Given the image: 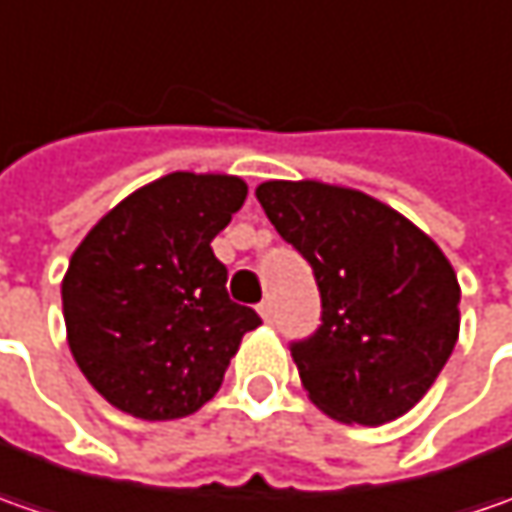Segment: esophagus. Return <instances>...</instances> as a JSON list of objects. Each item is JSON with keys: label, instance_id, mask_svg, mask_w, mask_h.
<instances>
[{"label": "esophagus", "instance_id": "obj_1", "mask_svg": "<svg viewBox=\"0 0 512 512\" xmlns=\"http://www.w3.org/2000/svg\"><path fill=\"white\" fill-rule=\"evenodd\" d=\"M256 310H259V316H262L265 322H270V316H273V305H270V299H265V302L256 307Z\"/></svg>", "mask_w": 512, "mask_h": 512}]
</instances>
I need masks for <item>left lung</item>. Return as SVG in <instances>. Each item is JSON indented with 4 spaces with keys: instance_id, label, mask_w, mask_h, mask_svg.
<instances>
[{
    "instance_id": "obj_1",
    "label": "left lung",
    "mask_w": 512,
    "mask_h": 512,
    "mask_svg": "<svg viewBox=\"0 0 512 512\" xmlns=\"http://www.w3.org/2000/svg\"><path fill=\"white\" fill-rule=\"evenodd\" d=\"M256 199L322 293V325L290 347L307 399L344 424L404 416L459 339L462 287L442 247L353 187L270 179Z\"/></svg>"
}]
</instances>
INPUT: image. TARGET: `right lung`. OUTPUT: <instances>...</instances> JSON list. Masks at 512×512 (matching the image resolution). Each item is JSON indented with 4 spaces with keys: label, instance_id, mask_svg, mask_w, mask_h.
Here are the masks:
<instances>
[{
    "label": "right lung",
    "instance_id": "right-lung-1",
    "mask_svg": "<svg viewBox=\"0 0 512 512\" xmlns=\"http://www.w3.org/2000/svg\"><path fill=\"white\" fill-rule=\"evenodd\" d=\"M245 196L239 176L176 170L125 196L73 250L62 279L70 353L116 410L145 422L196 413L262 325L230 302L210 247Z\"/></svg>",
    "mask_w": 512,
    "mask_h": 512
}]
</instances>
